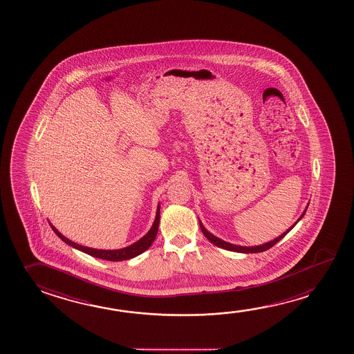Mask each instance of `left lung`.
<instances>
[{"mask_svg": "<svg viewBox=\"0 0 354 354\" xmlns=\"http://www.w3.org/2000/svg\"><path fill=\"white\" fill-rule=\"evenodd\" d=\"M305 212H306V209L302 212V214L300 216V218L297 220V222L301 220ZM297 222H296V223H297ZM295 225H294V226H295ZM294 226L290 227L289 230H288L286 232L283 233V234H281V236H279L278 238L272 239L270 242H268V243L261 244V245H255V247H242V245H236V244L228 243V242H225V241H222L220 238L216 237V236H214L212 233H209V231L203 227V223H201V221H200V228H201V231H203V234H205V237L207 238L211 243L214 244V245H217V247H220V248H223V250H231V252H238V253H261V252L268 250L269 248H272L274 244L278 243L279 241H280L281 238H284L285 236L290 232V230H292V228H294Z\"/></svg>", "mask_w": 354, "mask_h": 354, "instance_id": "8db88e82", "label": "left lung"}]
</instances>
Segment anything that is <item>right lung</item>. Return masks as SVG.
<instances>
[{"mask_svg":"<svg viewBox=\"0 0 354 354\" xmlns=\"http://www.w3.org/2000/svg\"><path fill=\"white\" fill-rule=\"evenodd\" d=\"M159 220H160V206L158 205L157 214H156L154 223H153V226H151V230L148 231V233L145 234V237L140 238V241H137L136 243L128 245L126 248L116 250H93V248H88V247H84V245H80V244L74 243V242H71L68 238L64 237L53 225H50V227H52L53 231L55 232V234H57L63 242L69 244L73 248L82 250V252L86 253V254L95 257V258H100V259H104V261H127V259H131V258H134V257H137V255L142 254L145 250H148V248L151 247V243L154 242V239L157 237Z\"/></svg>","mask_w":354,"mask_h":354,"instance_id":"add662e5","label":"right lung"}]
</instances>
